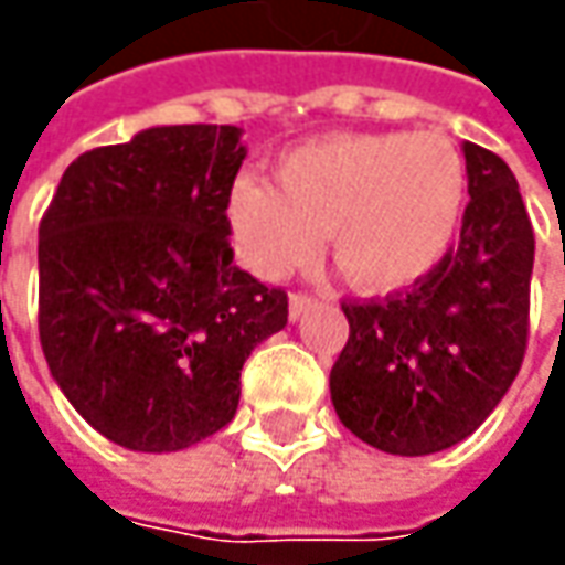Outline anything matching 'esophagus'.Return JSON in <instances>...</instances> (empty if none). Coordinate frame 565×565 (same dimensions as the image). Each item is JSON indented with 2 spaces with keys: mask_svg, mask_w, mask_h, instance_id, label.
Wrapping results in <instances>:
<instances>
[{
  "mask_svg": "<svg viewBox=\"0 0 565 565\" xmlns=\"http://www.w3.org/2000/svg\"><path fill=\"white\" fill-rule=\"evenodd\" d=\"M317 305L315 295L308 292H292L289 295V315H292V320H298V317L305 315V311H311Z\"/></svg>",
  "mask_w": 565,
  "mask_h": 565,
  "instance_id": "esophagus-1",
  "label": "esophagus"
}]
</instances>
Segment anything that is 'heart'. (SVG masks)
I'll list each match as a JSON object with an SVG mask.
<instances>
[{
	"instance_id": "1",
	"label": "heart",
	"mask_w": 565,
	"mask_h": 565,
	"mask_svg": "<svg viewBox=\"0 0 565 565\" xmlns=\"http://www.w3.org/2000/svg\"><path fill=\"white\" fill-rule=\"evenodd\" d=\"M468 204V163L444 131H371L298 143L276 185L238 175L226 223L245 267L264 279L315 260L330 232L337 270L364 292H396L452 248Z\"/></svg>"
}]
</instances>
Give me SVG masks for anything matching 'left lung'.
Here are the masks:
<instances>
[{
    "instance_id": "1",
    "label": "left lung",
    "mask_w": 565,
    "mask_h": 565,
    "mask_svg": "<svg viewBox=\"0 0 565 565\" xmlns=\"http://www.w3.org/2000/svg\"><path fill=\"white\" fill-rule=\"evenodd\" d=\"M468 204L459 245L405 292L342 301L349 339L330 371L339 422L393 456L475 434L529 349L534 232L512 169L462 143Z\"/></svg>"
}]
</instances>
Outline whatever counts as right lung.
Here are the masks:
<instances>
[{
    "label": "right lung",
    "instance_id": "add662e5",
    "mask_svg": "<svg viewBox=\"0 0 565 565\" xmlns=\"http://www.w3.org/2000/svg\"><path fill=\"white\" fill-rule=\"evenodd\" d=\"M235 125H163L81 153L40 220V345L113 444L175 452L235 418L242 364L289 298L232 264Z\"/></svg>",
    "mask_w": 565,
    "mask_h": 565
}]
</instances>
